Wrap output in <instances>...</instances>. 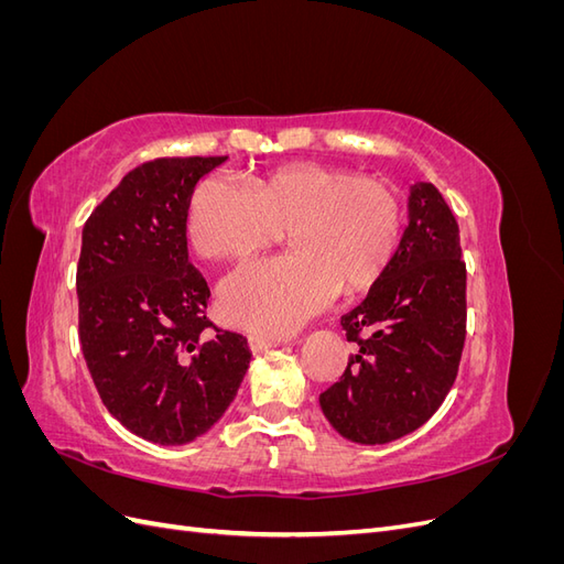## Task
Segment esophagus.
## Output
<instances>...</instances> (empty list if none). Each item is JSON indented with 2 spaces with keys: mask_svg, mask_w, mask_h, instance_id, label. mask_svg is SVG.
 Here are the masks:
<instances>
[{
  "mask_svg": "<svg viewBox=\"0 0 564 564\" xmlns=\"http://www.w3.org/2000/svg\"><path fill=\"white\" fill-rule=\"evenodd\" d=\"M284 340L282 338H275V336H263V334H251L249 336V348L251 352H263L268 348H278L282 346Z\"/></svg>",
  "mask_w": 564,
  "mask_h": 564,
  "instance_id": "esophagus-1",
  "label": "esophagus"
}]
</instances>
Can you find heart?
Instances as JSON below:
<instances>
[{
    "label": "heart",
    "instance_id": "1",
    "mask_svg": "<svg viewBox=\"0 0 564 564\" xmlns=\"http://www.w3.org/2000/svg\"><path fill=\"white\" fill-rule=\"evenodd\" d=\"M400 224V199L386 183L317 162L253 176L247 191L204 178L185 216L191 247L212 261H245L284 230L286 256L245 265L218 289L220 317L272 336L301 327L336 289L350 294L377 280Z\"/></svg>",
    "mask_w": 564,
    "mask_h": 564
}]
</instances>
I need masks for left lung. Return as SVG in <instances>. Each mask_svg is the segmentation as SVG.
I'll return each instance as SVG.
<instances>
[{
	"label": "left lung",
	"mask_w": 564,
	"mask_h": 564,
	"mask_svg": "<svg viewBox=\"0 0 564 564\" xmlns=\"http://www.w3.org/2000/svg\"><path fill=\"white\" fill-rule=\"evenodd\" d=\"M340 327L357 355L319 395L334 431L357 445H386L421 429L445 402L466 340L458 224L433 183L412 185L395 253Z\"/></svg>",
	"instance_id": "8db88e82"
}]
</instances>
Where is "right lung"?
<instances>
[{
    "label": "right lung",
    "mask_w": 564,
    "mask_h": 564,
    "mask_svg": "<svg viewBox=\"0 0 564 564\" xmlns=\"http://www.w3.org/2000/svg\"><path fill=\"white\" fill-rule=\"evenodd\" d=\"M228 158L141 164L82 230L79 340L100 400L127 431L164 447L220 421L251 362L247 338L212 334L209 286L187 261V202Z\"/></svg>",
    "instance_id": "right-lung-1"
}]
</instances>
